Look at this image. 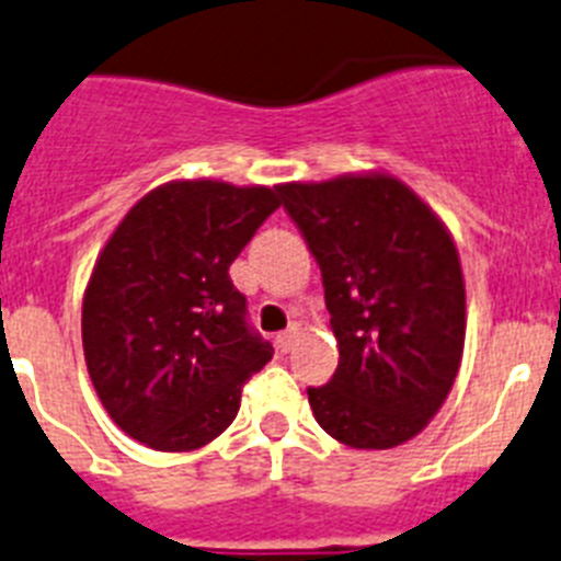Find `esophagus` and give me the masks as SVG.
I'll return each instance as SVG.
<instances>
[{"instance_id": "1", "label": "esophagus", "mask_w": 561, "mask_h": 561, "mask_svg": "<svg viewBox=\"0 0 561 561\" xmlns=\"http://www.w3.org/2000/svg\"><path fill=\"white\" fill-rule=\"evenodd\" d=\"M299 332H301L299 324H293L290 330L279 332V335H276V346H279L282 352H290L293 343H296V337H299Z\"/></svg>"}]
</instances>
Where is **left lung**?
<instances>
[{
  "label": "left lung",
  "instance_id": "8db88e82",
  "mask_svg": "<svg viewBox=\"0 0 561 561\" xmlns=\"http://www.w3.org/2000/svg\"><path fill=\"white\" fill-rule=\"evenodd\" d=\"M276 190L321 265L337 341L332 380L307 388L312 416L355 450L411 442L461 368L467 290L450 229L386 170Z\"/></svg>",
  "mask_w": 561,
  "mask_h": 561
}]
</instances>
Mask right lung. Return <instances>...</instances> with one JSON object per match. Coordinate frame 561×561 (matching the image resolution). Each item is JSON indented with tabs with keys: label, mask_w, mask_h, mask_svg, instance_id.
<instances>
[{
	"label": "right lung",
	"mask_w": 561,
	"mask_h": 561,
	"mask_svg": "<svg viewBox=\"0 0 561 561\" xmlns=\"http://www.w3.org/2000/svg\"><path fill=\"white\" fill-rule=\"evenodd\" d=\"M276 186L181 179L136 201L83 293V355L114 425L159 453L198 450L240 411L274 357L245 324L229 265L271 211Z\"/></svg>",
	"instance_id": "1"
}]
</instances>
